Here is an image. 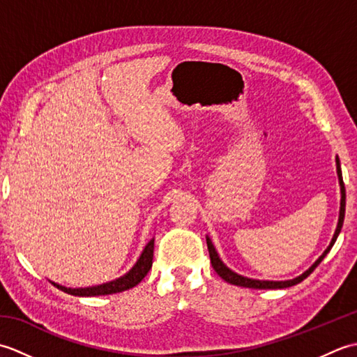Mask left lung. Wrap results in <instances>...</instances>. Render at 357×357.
<instances>
[{
  "label": "left lung",
  "instance_id": "obj_1",
  "mask_svg": "<svg viewBox=\"0 0 357 357\" xmlns=\"http://www.w3.org/2000/svg\"><path fill=\"white\" fill-rule=\"evenodd\" d=\"M336 170H337V178H339V185H340V210H339V221H337V227H336V231L333 234V239L330 242V245L327 247V250L319 256V259H317L312 267H310L307 271L302 273L301 276L290 279V280H259V279H250L245 276H241L238 273H234L233 270H230L227 265L221 261V257H219L218 252L215 245L211 244L210 238L207 236V247H208V253H210V261L211 265H213L215 271L218 273L219 276H221L225 282H229L231 285H239V287H245V288H259V290H276V288H287V287H293L296 284H299L304 280L305 278H308L312 275L313 270L317 267L322 262V259L325 256L328 255V252L331 250V247L335 245V242L339 236L340 229H342V224H344V218H345V185H344V179H342V170H340V162H339V158L336 156Z\"/></svg>",
  "mask_w": 357,
  "mask_h": 357
}]
</instances>
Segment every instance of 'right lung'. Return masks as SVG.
<instances>
[{"label": "right lung", "mask_w": 357, "mask_h": 357, "mask_svg": "<svg viewBox=\"0 0 357 357\" xmlns=\"http://www.w3.org/2000/svg\"><path fill=\"white\" fill-rule=\"evenodd\" d=\"M153 247H155V239H151L146 248L142 250L139 259L132 267V270L126 273L124 276H121L115 280H110V282H105L101 285L95 287H86V288H67L59 284L52 282L59 290L73 294V296H104V294H113V293H121L126 290H130L135 285H138L141 280L146 278L149 270L151 268V264H153Z\"/></svg>", "instance_id": "1"}]
</instances>
